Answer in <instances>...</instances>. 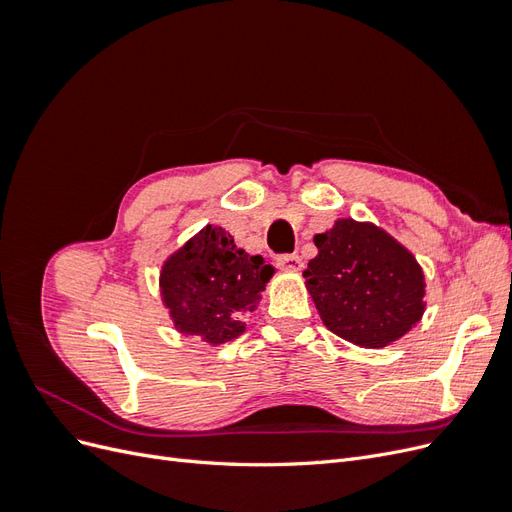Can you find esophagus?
Instances as JSON below:
<instances>
[{
  "mask_svg": "<svg viewBox=\"0 0 512 512\" xmlns=\"http://www.w3.org/2000/svg\"><path fill=\"white\" fill-rule=\"evenodd\" d=\"M275 262H277V267L286 269V271H299L303 267L301 256H297V254H282L275 258Z\"/></svg>",
  "mask_w": 512,
  "mask_h": 512,
  "instance_id": "34e87169",
  "label": "esophagus"
}]
</instances>
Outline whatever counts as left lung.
<instances>
[{
    "instance_id": "1",
    "label": "left lung",
    "mask_w": 512,
    "mask_h": 512,
    "mask_svg": "<svg viewBox=\"0 0 512 512\" xmlns=\"http://www.w3.org/2000/svg\"><path fill=\"white\" fill-rule=\"evenodd\" d=\"M303 271L324 327L363 348L389 346L423 316L425 282L414 256L374 224L337 220L314 237Z\"/></svg>"
}]
</instances>
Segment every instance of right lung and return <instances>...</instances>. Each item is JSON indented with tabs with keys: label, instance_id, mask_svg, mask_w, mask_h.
Wrapping results in <instances>:
<instances>
[{
	"label": "right lung",
	"instance_id": "obj_1",
	"mask_svg": "<svg viewBox=\"0 0 512 512\" xmlns=\"http://www.w3.org/2000/svg\"><path fill=\"white\" fill-rule=\"evenodd\" d=\"M273 267L250 256L220 226H205L170 256L160 286L181 333L224 344L245 331L243 316L256 309Z\"/></svg>",
	"mask_w": 512,
	"mask_h": 512
}]
</instances>
